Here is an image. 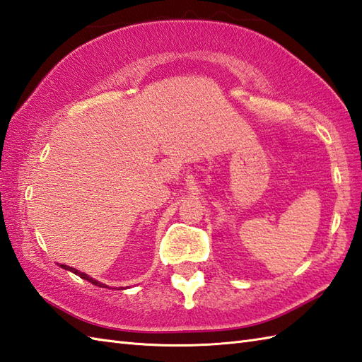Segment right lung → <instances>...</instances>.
I'll use <instances>...</instances> for the list:
<instances>
[{
  "instance_id": "obj_1",
  "label": "right lung",
  "mask_w": 362,
  "mask_h": 362,
  "mask_svg": "<svg viewBox=\"0 0 362 362\" xmlns=\"http://www.w3.org/2000/svg\"><path fill=\"white\" fill-rule=\"evenodd\" d=\"M60 267H62V269H65V271H71L73 274H76V275H79V276H81V279H83V280H88L90 283H93V284H95V286H99V288H109V286H107V284H104V283H101V281H98V280H93V279H91V276H90V275H87V274H83V272H79V271H76V269H74V267H70V266H65V264H60Z\"/></svg>"
}]
</instances>
